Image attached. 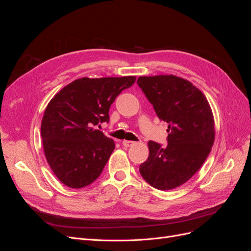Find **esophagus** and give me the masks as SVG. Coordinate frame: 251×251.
Instances as JSON below:
<instances>
[{"instance_id":"esophagus-1","label":"esophagus","mask_w":251,"mask_h":251,"mask_svg":"<svg viewBox=\"0 0 251 251\" xmlns=\"http://www.w3.org/2000/svg\"><path fill=\"white\" fill-rule=\"evenodd\" d=\"M133 144H135L134 141H130V140H124V141H123V146H125V147H126V148L132 147Z\"/></svg>"}]
</instances>
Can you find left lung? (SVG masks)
Listing matches in <instances>:
<instances>
[{
	"mask_svg": "<svg viewBox=\"0 0 251 251\" xmlns=\"http://www.w3.org/2000/svg\"><path fill=\"white\" fill-rule=\"evenodd\" d=\"M138 86L168 126V147L149 141L142 178L160 191L182 185L200 170L215 140V120L206 97L191 81L175 75L140 76Z\"/></svg>",
	"mask_w": 251,
	"mask_h": 251,
	"instance_id": "left-lung-1",
	"label": "left lung"
}]
</instances>
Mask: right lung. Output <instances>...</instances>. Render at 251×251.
I'll return each mask as SVG.
<instances>
[{"label":"right lung","mask_w":251,"mask_h":251,"mask_svg":"<svg viewBox=\"0 0 251 251\" xmlns=\"http://www.w3.org/2000/svg\"><path fill=\"white\" fill-rule=\"evenodd\" d=\"M135 80V76L82 77L50 100L41 134L47 162L62 183L81 188L100 176L115 142L95 126L109 123L111 104Z\"/></svg>","instance_id":"add662e5"}]
</instances>
